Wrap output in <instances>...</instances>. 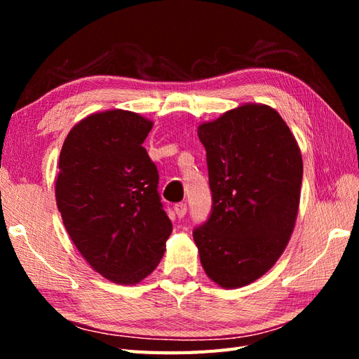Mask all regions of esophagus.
Instances as JSON below:
<instances>
[{
	"instance_id": "esophagus-1",
	"label": "esophagus",
	"mask_w": 359,
	"mask_h": 359,
	"mask_svg": "<svg viewBox=\"0 0 359 359\" xmlns=\"http://www.w3.org/2000/svg\"><path fill=\"white\" fill-rule=\"evenodd\" d=\"M187 210H188V207H187V203H184V202L174 205V211L179 217H184L187 215Z\"/></svg>"
}]
</instances>
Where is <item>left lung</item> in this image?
I'll use <instances>...</instances> for the list:
<instances>
[{
  "label": "left lung",
  "mask_w": 359,
  "mask_h": 359,
  "mask_svg": "<svg viewBox=\"0 0 359 359\" xmlns=\"http://www.w3.org/2000/svg\"><path fill=\"white\" fill-rule=\"evenodd\" d=\"M207 151L211 212L193 230L201 264L220 287L250 284L285 250L299 208L302 157L279 114L243 104L197 128Z\"/></svg>",
  "instance_id": "left-lung-1"
}]
</instances>
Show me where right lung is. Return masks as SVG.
Wrapping results in <instances>:
<instances>
[{"instance_id":"1","label":"right lung","mask_w":359,"mask_h":359,"mask_svg":"<svg viewBox=\"0 0 359 359\" xmlns=\"http://www.w3.org/2000/svg\"><path fill=\"white\" fill-rule=\"evenodd\" d=\"M152 121L114 109L83 118L58 160L57 207L89 265L117 284H137L158 265L172 231L158 171L142 143Z\"/></svg>"}]
</instances>
